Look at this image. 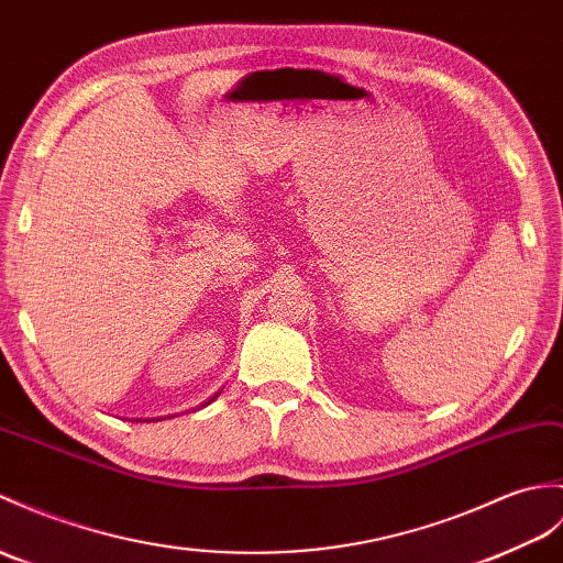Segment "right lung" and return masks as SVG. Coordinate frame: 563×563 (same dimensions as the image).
Here are the masks:
<instances>
[{"label": "right lung", "instance_id": "obj_1", "mask_svg": "<svg viewBox=\"0 0 563 563\" xmlns=\"http://www.w3.org/2000/svg\"><path fill=\"white\" fill-rule=\"evenodd\" d=\"M213 398H216V396H213ZM213 398H211V400H213ZM211 400H208V402H211Z\"/></svg>", "mask_w": 563, "mask_h": 563}]
</instances>
